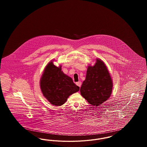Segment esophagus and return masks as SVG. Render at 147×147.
<instances>
[{
	"mask_svg": "<svg viewBox=\"0 0 147 147\" xmlns=\"http://www.w3.org/2000/svg\"><path fill=\"white\" fill-rule=\"evenodd\" d=\"M76 85L80 88V86H81V85H82V83H81L80 82H78L76 83Z\"/></svg>",
	"mask_w": 147,
	"mask_h": 147,
	"instance_id": "obj_1",
	"label": "esophagus"
}]
</instances>
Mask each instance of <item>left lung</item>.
Here are the masks:
<instances>
[{
    "mask_svg": "<svg viewBox=\"0 0 147 147\" xmlns=\"http://www.w3.org/2000/svg\"><path fill=\"white\" fill-rule=\"evenodd\" d=\"M112 87V79L106 65L102 61L96 59L94 66H88L80 91L90 105L98 106L110 97Z\"/></svg>",
    "mask_w": 147,
    "mask_h": 147,
    "instance_id": "left-lung-1",
    "label": "left lung"
}]
</instances>
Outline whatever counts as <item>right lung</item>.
Listing matches in <instances>:
<instances>
[{"mask_svg": "<svg viewBox=\"0 0 147 147\" xmlns=\"http://www.w3.org/2000/svg\"><path fill=\"white\" fill-rule=\"evenodd\" d=\"M61 65L57 67L52 61L46 66L40 79L43 95L52 105L61 106L70 95L79 90L72 79L62 71Z\"/></svg>", "mask_w": 147, "mask_h": 147, "instance_id": "right-lung-1", "label": "right lung"}]
</instances>
